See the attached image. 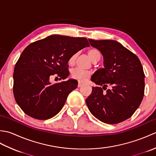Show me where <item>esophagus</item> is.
<instances>
[{
  "label": "esophagus",
  "instance_id": "34e87169",
  "mask_svg": "<svg viewBox=\"0 0 156 156\" xmlns=\"http://www.w3.org/2000/svg\"><path fill=\"white\" fill-rule=\"evenodd\" d=\"M83 85H84L83 82H80V81L78 82V87H82V86H83Z\"/></svg>",
  "mask_w": 156,
  "mask_h": 156
}]
</instances>
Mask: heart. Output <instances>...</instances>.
I'll use <instances>...</instances> for the list:
<instances>
[{"mask_svg":"<svg viewBox=\"0 0 156 156\" xmlns=\"http://www.w3.org/2000/svg\"><path fill=\"white\" fill-rule=\"evenodd\" d=\"M88 55L89 58L92 62L97 60L98 59H100L101 54L97 49H90L88 51ZM77 54L72 55L69 58L68 60V64L69 66H72L74 64ZM90 76V72L86 70H82L80 69H74L71 72V77L80 82H84L87 80V79Z\"/></svg>","mask_w":156,"mask_h":156,"instance_id":"heart-1","label":"heart"}]
</instances>
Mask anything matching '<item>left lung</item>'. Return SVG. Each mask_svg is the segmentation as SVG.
Listing matches in <instances>:
<instances>
[{
	"label": "left lung",
	"instance_id": "1",
	"mask_svg": "<svg viewBox=\"0 0 156 156\" xmlns=\"http://www.w3.org/2000/svg\"><path fill=\"white\" fill-rule=\"evenodd\" d=\"M88 41L101 51L104 59V68L96 71L90 79L99 87H92V93L86 99L89 111L107 124L127 120L140 107L144 98L145 74L141 62L117 41Z\"/></svg>",
	"mask_w": 156,
	"mask_h": 156
}]
</instances>
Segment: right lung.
<instances>
[{
  "instance_id": "1",
  "label": "right lung",
  "mask_w": 156,
  "mask_h": 156,
  "mask_svg": "<svg viewBox=\"0 0 156 156\" xmlns=\"http://www.w3.org/2000/svg\"><path fill=\"white\" fill-rule=\"evenodd\" d=\"M88 46L85 37L54 35L32 43L23 50L15 66L13 93L25 114L46 120L62 110L78 81L69 79L51 84L49 78H67L69 58Z\"/></svg>"
}]
</instances>
